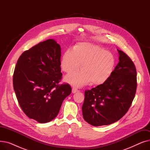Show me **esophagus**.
<instances>
[{"label":"esophagus","mask_w":150,"mask_h":150,"mask_svg":"<svg viewBox=\"0 0 150 150\" xmlns=\"http://www.w3.org/2000/svg\"><path fill=\"white\" fill-rule=\"evenodd\" d=\"M78 91H78L77 89H76L75 88H72V93H76V92H78Z\"/></svg>","instance_id":"1"}]
</instances>
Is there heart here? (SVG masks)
Segmentation results:
<instances>
[{"label":"heart","instance_id":"1","mask_svg":"<svg viewBox=\"0 0 150 150\" xmlns=\"http://www.w3.org/2000/svg\"><path fill=\"white\" fill-rule=\"evenodd\" d=\"M115 63L112 53L97 45L83 42L76 44L74 50L69 49L64 52L61 67L65 72L70 73L81 64V70L67 75L64 79L70 84L81 87L91 81L94 85L105 83L112 75Z\"/></svg>","mask_w":150,"mask_h":150}]
</instances>
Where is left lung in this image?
<instances>
[{
	"label": "left lung",
	"instance_id": "8db88e82",
	"mask_svg": "<svg viewBox=\"0 0 150 150\" xmlns=\"http://www.w3.org/2000/svg\"><path fill=\"white\" fill-rule=\"evenodd\" d=\"M117 50L119 62L109 79L84 92L83 116L94 127L108 125L120 120L128 111L135 96L136 67L127 54Z\"/></svg>",
	"mask_w": 150,
	"mask_h": 150
}]
</instances>
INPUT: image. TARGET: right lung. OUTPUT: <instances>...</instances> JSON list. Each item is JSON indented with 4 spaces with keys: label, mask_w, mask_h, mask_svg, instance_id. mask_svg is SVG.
Returning <instances> with one entry per match:
<instances>
[{
    "label": "right lung",
    "mask_w": 150,
    "mask_h": 150,
    "mask_svg": "<svg viewBox=\"0 0 150 150\" xmlns=\"http://www.w3.org/2000/svg\"><path fill=\"white\" fill-rule=\"evenodd\" d=\"M61 47L54 39L39 43L19 57L13 74L18 103L30 119L49 122L58 115L62 101L71 93L68 84L59 85Z\"/></svg>",
    "instance_id": "1"
}]
</instances>
